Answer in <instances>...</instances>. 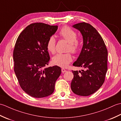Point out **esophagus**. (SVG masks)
<instances>
[{"mask_svg":"<svg viewBox=\"0 0 121 121\" xmlns=\"http://www.w3.org/2000/svg\"><path fill=\"white\" fill-rule=\"evenodd\" d=\"M61 71H62V72L63 73H64L66 72V70H65V69L62 68V69H61Z\"/></svg>","mask_w":121,"mask_h":121,"instance_id":"1","label":"esophagus"}]
</instances>
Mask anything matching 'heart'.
Listing matches in <instances>:
<instances>
[{
    "label": "heart",
    "mask_w": 121,
    "mask_h": 121,
    "mask_svg": "<svg viewBox=\"0 0 121 121\" xmlns=\"http://www.w3.org/2000/svg\"><path fill=\"white\" fill-rule=\"evenodd\" d=\"M59 35L63 39L70 43L68 50L73 53H77L79 49V43L77 40L76 32L68 26H64L59 32ZM56 40L53 36H51L46 43V47L50 52L54 53L56 51ZM72 61V56L70 53H58L52 58V62L55 65L62 68H65Z\"/></svg>",
    "instance_id": "heart-1"
}]
</instances>
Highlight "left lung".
<instances>
[{
    "label": "left lung",
    "instance_id": "obj_1",
    "mask_svg": "<svg viewBox=\"0 0 121 121\" xmlns=\"http://www.w3.org/2000/svg\"><path fill=\"white\" fill-rule=\"evenodd\" d=\"M73 27L80 31L83 39L80 55L73 65L84 70L72 71L74 78L71 88L76 95L88 96L104 83L108 69V50L101 35L92 25L82 22Z\"/></svg>",
    "mask_w": 121,
    "mask_h": 121
}]
</instances>
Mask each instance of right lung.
Listing matches in <instances>:
<instances>
[{"label":"right lung","instance_id":"right-lung-1","mask_svg":"<svg viewBox=\"0 0 121 121\" xmlns=\"http://www.w3.org/2000/svg\"><path fill=\"white\" fill-rule=\"evenodd\" d=\"M57 29V25L32 23L21 33L15 43L13 53L14 72L21 88L33 97L52 94L61 74L58 66L45 68L50 60L46 43Z\"/></svg>","mask_w":121,"mask_h":121}]
</instances>
